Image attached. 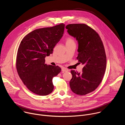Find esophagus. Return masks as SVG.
Here are the masks:
<instances>
[{"label": "esophagus", "mask_w": 125, "mask_h": 125, "mask_svg": "<svg viewBox=\"0 0 125 125\" xmlns=\"http://www.w3.org/2000/svg\"><path fill=\"white\" fill-rule=\"evenodd\" d=\"M68 71V70L67 69L65 68H62V71L63 73H64L65 72H67Z\"/></svg>", "instance_id": "esophagus-1"}]
</instances>
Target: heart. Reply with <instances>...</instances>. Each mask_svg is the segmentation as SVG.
Returning <instances> with one entry per match:
<instances>
[{"label": "heart", "mask_w": 125, "mask_h": 125, "mask_svg": "<svg viewBox=\"0 0 125 125\" xmlns=\"http://www.w3.org/2000/svg\"><path fill=\"white\" fill-rule=\"evenodd\" d=\"M71 42H74V41H73V40L72 39H71V38H68V39H66V44L71 43Z\"/></svg>", "instance_id": "heart-1"}]
</instances>
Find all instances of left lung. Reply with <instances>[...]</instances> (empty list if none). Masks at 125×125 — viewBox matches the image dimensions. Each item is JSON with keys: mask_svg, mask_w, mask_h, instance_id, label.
<instances>
[{"mask_svg": "<svg viewBox=\"0 0 125 125\" xmlns=\"http://www.w3.org/2000/svg\"><path fill=\"white\" fill-rule=\"evenodd\" d=\"M66 28L78 42L77 58L84 65L81 73L71 71L70 88L75 94L83 95L94 91L103 78L106 67L104 45L98 34L86 25L69 24Z\"/></svg>", "mask_w": 125, "mask_h": 125, "instance_id": "left-lung-1", "label": "left lung"}]
</instances>
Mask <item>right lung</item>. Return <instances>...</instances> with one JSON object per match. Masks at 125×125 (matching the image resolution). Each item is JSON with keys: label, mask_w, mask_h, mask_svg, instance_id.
Here are the masks:
<instances>
[{"label": "right lung", "mask_w": 125, "mask_h": 125, "mask_svg": "<svg viewBox=\"0 0 125 125\" xmlns=\"http://www.w3.org/2000/svg\"><path fill=\"white\" fill-rule=\"evenodd\" d=\"M65 25L35 30L23 38L18 50L16 68L24 84L33 93L47 95L54 88L53 78L61 71L45 64V58L62 38Z\"/></svg>", "instance_id": "right-lung-1"}]
</instances>
